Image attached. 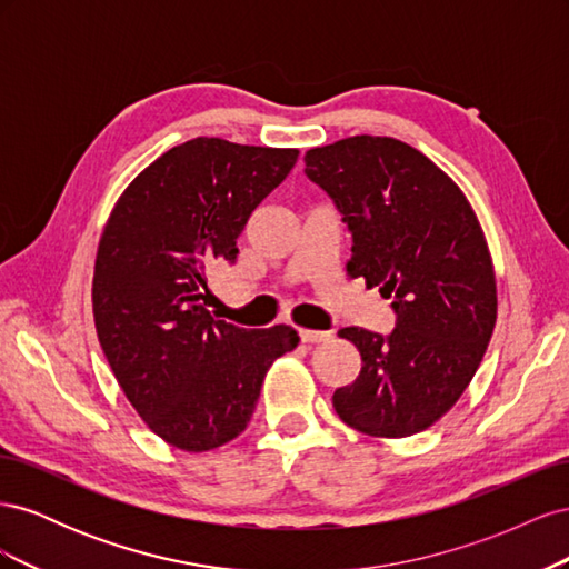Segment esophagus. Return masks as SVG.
I'll return each mask as SVG.
<instances>
[{
  "mask_svg": "<svg viewBox=\"0 0 569 569\" xmlns=\"http://www.w3.org/2000/svg\"><path fill=\"white\" fill-rule=\"evenodd\" d=\"M299 337L303 343H322L330 339V332H322V330H299Z\"/></svg>",
  "mask_w": 569,
  "mask_h": 569,
  "instance_id": "34e87169",
  "label": "esophagus"
}]
</instances>
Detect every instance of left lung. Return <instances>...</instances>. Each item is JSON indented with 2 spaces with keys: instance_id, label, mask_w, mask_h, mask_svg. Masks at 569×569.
<instances>
[{
  "instance_id": "1",
  "label": "left lung",
  "mask_w": 569,
  "mask_h": 569,
  "mask_svg": "<svg viewBox=\"0 0 569 569\" xmlns=\"http://www.w3.org/2000/svg\"><path fill=\"white\" fill-rule=\"evenodd\" d=\"M306 176L351 232V278L391 299L393 330L343 327L363 368L337 416L372 437H410L460 399L496 325V278L472 206L425 153L356 134L306 151Z\"/></svg>"
}]
</instances>
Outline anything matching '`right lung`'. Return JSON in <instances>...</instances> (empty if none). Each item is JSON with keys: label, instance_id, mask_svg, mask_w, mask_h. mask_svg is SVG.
Wrapping results in <instances>:
<instances>
[{"label": "right lung", "instance_id": "1", "mask_svg": "<svg viewBox=\"0 0 569 569\" xmlns=\"http://www.w3.org/2000/svg\"><path fill=\"white\" fill-rule=\"evenodd\" d=\"M297 149L197 137L132 180L99 239L97 337L140 418L182 451H211L249 425L263 377L299 335L216 320L209 274L232 266L237 237Z\"/></svg>", "mask_w": 569, "mask_h": 569}]
</instances>
